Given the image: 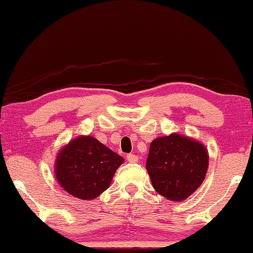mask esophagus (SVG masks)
<instances>
[{"instance_id":"1","label":"esophagus","mask_w":253,"mask_h":253,"mask_svg":"<svg viewBox=\"0 0 253 253\" xmlns=\"http://www.w3.org/2000/svg\"><path fill=\"white\" fill-rule=\"evenodd\" d=\"M126 158H127V160L129 161V163H136V161L139 160V157L135 156V154H132V153L127 154Z\"/></svg>"}]
</instances>
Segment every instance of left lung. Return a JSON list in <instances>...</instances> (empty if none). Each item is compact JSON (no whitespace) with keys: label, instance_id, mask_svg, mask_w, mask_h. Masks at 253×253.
Listing matches in <instances>:
<instances>
[{"label":"left lung","instance_id":"left-lung-1","mask_svg":"<svg viewBox=\"0 0 253 253\" xmlns=\"http://www.w3.org/2000/svg\"><path fill=\"white\" fill-rule=\"evenodd\" d=\"M208 167L205 146L176 133L154 139L146 163L154 190L172 202H181L196 192Z\"/></svg>","mask_w":253,"mask_h":253}]
</instances>
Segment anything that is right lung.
<instances>
[{
  "label": "right lung",
  "instance_id": "add662e5",
  "mask_svg": "<svg viewBox=\"0 0 253 253\" xmlns=\"http://www.w3.org/2000/svg\"><path fill=\"white\" fill-rule=\"evenodd\" d=\"M124 158L99 140L81 135L72 140L57 154L55 176L60 186L82 200L99 197L111 185Z\"/></svg>",
  "mask_w": 253,
  "mask_h": 253
}]
</instances>
